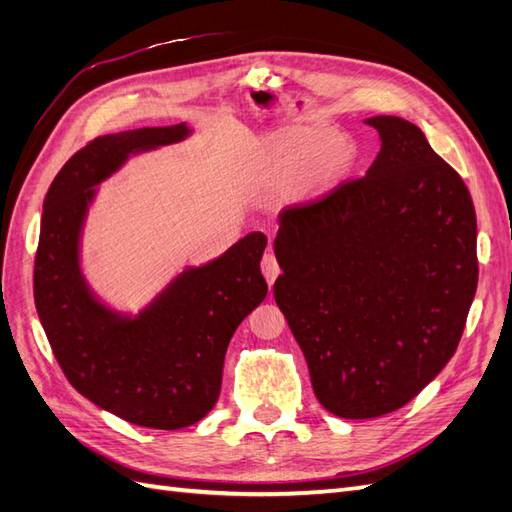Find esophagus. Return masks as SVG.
Segmentation results:
<instances>
[{"label": "esophagus", "mask_w": 512, "mask_h": 512, "mask_svg": "<svg viewBox=\"0 0 512 512\" xmlns=\"http://www.w3.org/2000/svg\"><path fill=\"white\" fill-rule=\"evenodd\" d=\"M262 273H264V277L268 281V286H273L275 279L279 277V264H277V259H275L273 253H266L264 255V259H262Z\"/></svg>", "instance_id": "esophagus-1"}]
</instances>
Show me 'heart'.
Wrapping results in <instances>:
<instances>
[{
  "instance_id": "1",
  "label": "heart",
  "mask_w": 512,
  "mask_h": 512,
  "mask_svg": "<svg viewBox=\"0 0 512 512\" xmlns=\"http://www.w3.org/2000/svg\"><path fill=\"white\" fill-rule=\"evenodd\" d=\"M356 149L341 132L319 123H295L262 140L255 156V176L273 189L312 191L341 180L352 169Z\"/></svg>"
}]
</instances>
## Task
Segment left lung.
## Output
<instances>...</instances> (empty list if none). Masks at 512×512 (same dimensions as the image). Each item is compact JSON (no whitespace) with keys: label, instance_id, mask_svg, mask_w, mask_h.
<instances>
[{"label":"left lung","instance_id":"8db88e82","mask_svg":"<svg viewBox=\"0 0 512 512\" xmlns=\"http://www.w3.org/2000/svg\"><path fill=\"white\" fill-rule=\"evenodd\" d=\"M363 178L279 213L275 301L314 396L347 420L407 405L449 363L477 288V222L462 178L420 127L372 116Z\"/></svg>","mask_w":512,"mask_h":512}]
</instances>
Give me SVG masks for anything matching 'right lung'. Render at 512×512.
Masks as SVG:
<instances>
[{
  "label": "right lung",
  "instance_id": "1",
  "mask_svg": "<svg viewBox=\"0 0 512 512\" xmlns=\"http://www.w3.org/2000/svg\"><path fill=\"white\" fill-rule=\"evenodd\" d=\"M187 123L107 134L65 162L43 202L35 306L70 385L149 429H182L213 409L231 336L266 299L268 239L253 231L224 255L187 266L138 312L110 306L83 273L81 242L99 184L125 162L182 143Z\"/></svg>",
  "mask_w": 512,
  "mask_h": 512
}]
</instances>
